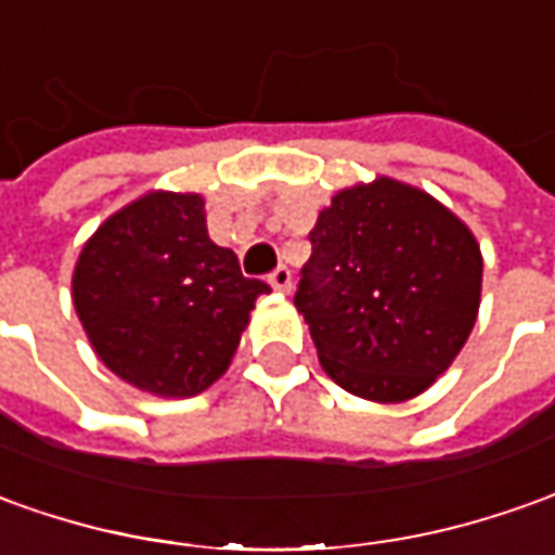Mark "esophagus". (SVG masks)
Wrapping results in <instances>:
<instances>
[{"instance_id":"34e87169","label":"esophagus","mask_w":555,"mask_h":555,"mask_svg":"<svg viewBox=\"0 0 555 555\" xmlns=\"http://www.w3.org/2000/svg\"><path fill=\"white\" fill-rule=\"evenodd\" d=\"M269 284L278 289V293H289L293 289V271L286 269V266H281V269H274L269 274Z\"/></svg>"}]
</instances>
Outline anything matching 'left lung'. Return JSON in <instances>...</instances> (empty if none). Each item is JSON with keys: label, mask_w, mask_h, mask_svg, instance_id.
I'll return each instance as SVG.
<instances>
[{"label": "left lung", "mask_w": 555, "mask_h": 555, "mask_svg": "<svg viewBox=\"0 0 555 555\" xmlns=\"http://www.w3.org/2000/svg\"><path fill=\"white\" fill-rule=\"evenodd\" d=\"M296 308L326 374L369 401H408L468 341L483 256L429 193L377 178L341 190L311 229Z\"/></svg>", "instance_id": "left-lung-1"}]
</instances>
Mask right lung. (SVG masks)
Instances as JSON below:
<instances>
[{"label":"right lung","instance_id":"obj_1","mask_svg":"<svg viewBox=\"0 0 555 555\" xmlns=\"http://www.w3.org/2000/svg\"><path fill=\"white\" fill-rule=\"evenodd\" d=\"M266 281L208 238L196 193H147L83 244L72 301L99 359L132 387L186 399L227 372Z\"/></svg>","mask_w":555,"mask_h":555}]
</instances>
